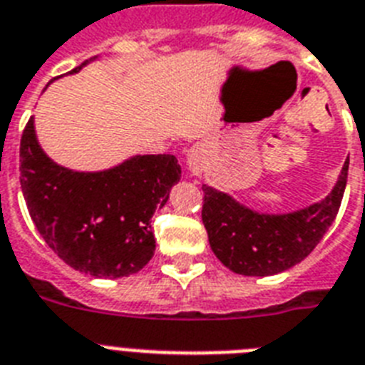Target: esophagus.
<instances>
[{"mask_svg": "<svg viewBox=\"0 0 365 365\" xmlns=\"http://www.w3.org/2000/svg\"><path fill=\"white\" fill-rule=\"evenodd\" d=\"M209 156V150L205 143H195L188 149L186 153V165H188V171L194 177H201L205 171V165H207V158Z\"/></svg>", "mask_w": 365, "mask_h": 365, "instance_id": "34e87169", "label": "esophagus"}]
</instances>
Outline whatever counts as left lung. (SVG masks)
<instances>
[{
  "label": "left lung",
  "instance_id": "8db88e82",
  "mask_svg": "<svg viewBox=\"0 0 365 365\" xmlns=\"http://www.w3.org/2000/svg\"><path fill=\"white\" fill-rule=\"evenodd\" d=\"M349 158L330 194L289 210L261 212L227 192L203 185V218L209 244L224 267L242 276H274L308 257L338 215L347 186Z\"/></svg>",
  "mask_w": 365,
  "mask_h": 365
}]
</instances>
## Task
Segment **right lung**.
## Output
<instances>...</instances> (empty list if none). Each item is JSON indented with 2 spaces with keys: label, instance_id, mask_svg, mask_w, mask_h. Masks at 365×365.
I'll return each mask as SVG.
<instances>
[{
  "label": "right lung",
  "instance_id": "right-lung-1",
  "mask_svg": "<svg viewBox=\"0 0 365 365\" xmlns=\"http://www.w3.org/2000/svg\"><path fill=\"white\" fill-rule=\"evenodd\" d=\"M179 179L173 155H134L98 171L59 165L38 143L35 117L20 141V185L33 224L68 267L95 278L130 276L149 263L156 248L150 218Z\"/></svg>",
  "mask_w": 365,
  "mask_h": 365
}]
</instances>
